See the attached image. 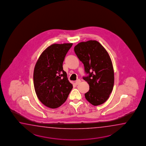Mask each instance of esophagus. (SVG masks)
Instances as JSON below:
<instances>
[{
    "mask_svg": "<svg viewBox=\"0 0 146 146\" xmlns=\"http://www.w3.org/2000/svg\"><path fill=\"white\" fill-rule=\"evenodd\" d=\"M81 82V80L80 79H78L76 81V82H75V84H76V85H78L79 84H80Z\"/></svg>",
    "mask_w": 146,
    "mask_h": 146,
    "instance_id": "1",
    "label": "esophagus"
}]
</instances>
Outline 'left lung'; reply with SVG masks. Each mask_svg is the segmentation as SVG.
<instances>
[{"instance_id":"1","label":"left lung","mask_w":146,"mask_h":146,"mask_svg":"<svg viewBox=\"0 0 146 146\" xmlns=\"http://www.w3.org/2000/svg\"><path fill=\"white\" fill-rule=\"evenodd\" d=\"M74 50L89 74L83 77L89 85L85 98L93 106L101 105L109 99L114 86V69L110 55L95 40L80 42L74 46Z\"/></svg>"}]
</instances>
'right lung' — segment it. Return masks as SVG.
<instances>
[{
    "label": "right lung",
    "instance_id": "add662e5",
    "mask_svg": "<svg viewBox=\"0 0 146 146\" xmlns=\"http://www.w3.org/2000/svg\"><path fill=\"white\" fill-rule=\"evenodd\" d=\"M72 43L54 44L41 54L34 67V89L44 105L56 109L65 102L72 90L62 68L66 55Z\"/></svg>",
    "mask_w": 146,
    "mask_h": 146
}]
</instances>
